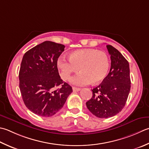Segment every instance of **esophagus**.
Returning a JSON list of instances; mask_svg holds the SVG:
<instances>
[{
    "mask_svg": "<svg viewBox=\"0 0 149 149\" xmlns=\"http://www.w3.org/2000/svg\"><path fill=\"white\" fill-rule=\"evenodd\" d=\"M72 89H73V91H74V92H79V91H80V90H81L80 88H76V87H73Z\"/></svg>",
    "mask_w": 149,
    "mask_h": 149,
    "instance_id": "obj_1",
    "label": "esophagus"
}]
</instances>
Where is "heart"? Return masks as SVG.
Here are the masks:
<instances>
[{"label":"heart","mask_w":149,"mask_h":149,"mask_svg":"<svg viewBox=\"0 0 149 149\" xmlns=\"http://www.w3.org/2000/svg\"><path fill=\"white\" fill-rule=\"evenodd\" d=\"M63 80H68L73 73L81 71L72 77L70 82L75 86H84L91 83H100L109 73L110 59L104 52L95 49L86 48L73 52L69 59L60 57L57 60Z\"/></svg>","instance_id":"heart-1"}]
</instances>
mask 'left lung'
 Wrapping results in <instances>:
<instances>
[{"instance_id": "left-lung-1", "label": "left lung", "mask_w": 149, "mask_h": 149, "mask_svg": "<svg viewBox=\"0 0 149 149\" xmlns=\"http://www.w3.org/2000/svg\"><path fill=\"white\" fill-rule=\"evenodd\" d=\"M110 55V72L100 85L92 89V97L86 103L96 117L108 118L121 112L130 90L129 64L117 49L107 45Z\"/></svg>"}]
</instances>
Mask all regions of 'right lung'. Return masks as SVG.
<instances>
[{
	"mask_svg": "<svg viewBox=\"0 0 149 149\" xmlns=\"http://www.w3.org/2000/svg\"><path fill=\"white\" fill-rule=\"evenodd\" d=\"M65 46L45 41L26 52L22 57L19 88L26 107L39 116L50 117L62 109L72 88L61 79L58 58ZM59 86L60 89L54 90Z\"/></svg>",
	"mask_w": 149,
	"mask_h": 149,
	"instance_id": "add662e5",
	"label": "right lung"
}]
</instances>
